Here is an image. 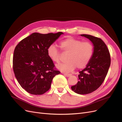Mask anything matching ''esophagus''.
<instances>
[{"label": "esophagus", "mask_w": 122, "mask_h": 122, "mask_svg": "<svg viewBox=\"0 0 122 122\" xmlns=\"http://www.w3.org/2000/svg\"><path fill=\"white\" fill-rule=\"evenodd\" d=\"M63 74L65 76H66V77H70L71 76V74H65V73H63Z\"/></svg>", "instance_id": "obj_1"}]
</instances>
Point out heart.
<instances>
[{
	"mask_svg": "<svg viewBox=\"0 0 122 122\" xmlns=\"http://www.w3.org/2000/svg\"><path fill=\"white\" fill-rule=\"evenodd\" d=\"M60 46L64 52L66 53L67 61L58 65L57 68L63 72H70L76 66L77 68L85 67L92 58L93 46L89 42L68 37L60 42ZM49 58L56 63L60 62V52L55 45H50L47 48Z\"/></svg>",
	"mask_w": 122,
	"mask_h": 122,
	"instance_id": "1",
	"label": "heart"
}]
</instances>
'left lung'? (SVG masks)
<instances>
[{
  "instance_id": "left-lung-1",
  "label": "left lung",
  "mask_w": 122,
  "mask_h": 122,
  "mask_svg": "<svg viewBox=\"0 0 122 122\" xmlns=\"http://www.w3.org/2000/svg\"><path fill=\"white\" fill-rule=\"evenodd\" d=\"M88 39L93 45L92 58L86 67L79 71V81L71 86L74 92L79 94H87L97 89L107 76L111 63L110 55L107 46L98 37L89 34H81Z\"/></svg>"
}]
</instances>
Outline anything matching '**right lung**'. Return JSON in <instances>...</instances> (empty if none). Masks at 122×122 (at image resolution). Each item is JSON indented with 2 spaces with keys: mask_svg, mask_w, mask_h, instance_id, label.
<instances>
[{
  "mask_svg": "<svg viewBox=\"0 0 122 122\" xmlns=\"http://www.w3.org/2000/svg\"><path fill=\"white\" fill-rule=\"evenodd\" d=\"M63 33H33L15 47L13 58L15 76L20 86L31 94L48 91L54 77L60 73L47 55V48Z\"/></svg>",
  "mask_w": 122,
  "mask_h": 122,
  "instance_id": "obj_1",
  "label": "right lung"
}]
</instances>
